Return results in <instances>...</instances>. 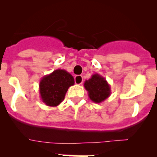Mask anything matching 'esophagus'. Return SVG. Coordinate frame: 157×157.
Returning <instances> with one entry per match:
<instances>
[{"instance_id":"obj_1","label":"esophagus","mask_w":157,"mask_h":157,"mask_svg":"<svg viewBox=\"0 0 157 157\" xmlns=\"http://www.w3.org/2000/svg\"><path fill=\"white\" fill-rule=\"evenodd\" d=\"M75 83L76 84H78V85H81V84H82L83 82L82 76L76 75L75 77Z\"/></svg>"}]
</instances>
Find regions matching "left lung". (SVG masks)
Instances as JSON below:
<instances>
[{"label": "left lung", "instance_id": "8db88e82", "mask_svg": "<svg viewBox=\"0 0 157 157\" xmlns=\"http://www.w3.org/2000/svg\"><path fill=\"white\" fill-rule=\"evenodd\" d=\"M84 87L88 92L90 99L94 103L99 104L111 95V86L103 76L96 73L90 79L86 80Z\"/></svg>", "mask_w": 157, "mask_h": 157}]
</instances>
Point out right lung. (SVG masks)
<instances>
[{"label": "right lung", "mask_w": 157, "mask_h": 157, "mask_svg": "<svg viewBox=\"0 0 157 157\" xmlns=\"http://www.w3.org/2000/svg\"><path fill=\"white\" fill-rule=\"evenodd\" d=\"M75 84L74 78L63 69H57L41 78L40 98L47 106L56 107L64 100L68 88Z\"/></svg>", "instance_id": "add662e5"}]
</instances>
